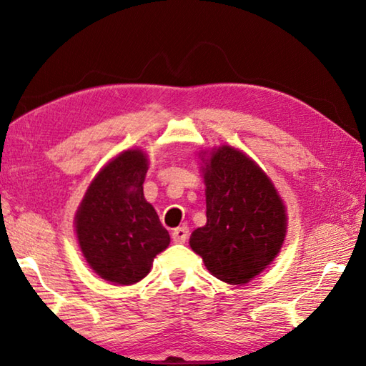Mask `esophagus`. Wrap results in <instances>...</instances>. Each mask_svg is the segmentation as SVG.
I'll list each match as a JSON object with an SVG mask.
<instances>
[{
  "label": "esophagus",
  "instance_id": "1",
  "mask_svg": "<svg viewBox=\"0 0 366 366\" xmlns=\"http://www.w3.org/2000/svg\"><path fill=\"white\" fill-rule=\"evenodd\" d=\"M189 237V229L185 226L181 227H176L174 231H172V240H174L176 244H184L185 240Z\"/></svg>",
  "mask_w": 366,
  "mask_h": 366
}]
</instances>
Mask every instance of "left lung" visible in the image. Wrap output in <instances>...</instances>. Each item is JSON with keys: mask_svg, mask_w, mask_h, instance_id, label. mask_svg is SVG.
Listing matches in <instances>:
<instances>
[{"mask_svg": "<svg viewBox=\"0 0 366 366\" xmlns=\"http://www.w3.org/2000/svg\"><path fill=\"white\" fill-rule=\"evenodd\" d=\"M202 159L207 224L192 232L189 244L214 277L245 284L280 253L286 207L264 171L237 148H213Z\"/></svg>", "mask_w": 366, "mask_h": 366, "instance_id": "left-lung-1", "label": "left lung"}]
</instances>
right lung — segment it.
<instances>
[{
    "mask_svg": "<svg viewBox=\"0 0 366 366\" xmlns=\"http://www.w3.org/2000/svg\"><path fill=\"white\" fill-rule=\"evenodd\" d=\"M148 157L139 148L109 161L86 189L74 226L86 263L104 281L129 286L150 272L171 242L144 197Z\"/></svg>",
    "mask_w": 366,
    "mask_h": 366,
    "instance_id": "1",
    "label": "right lung"
}]
</instances>
